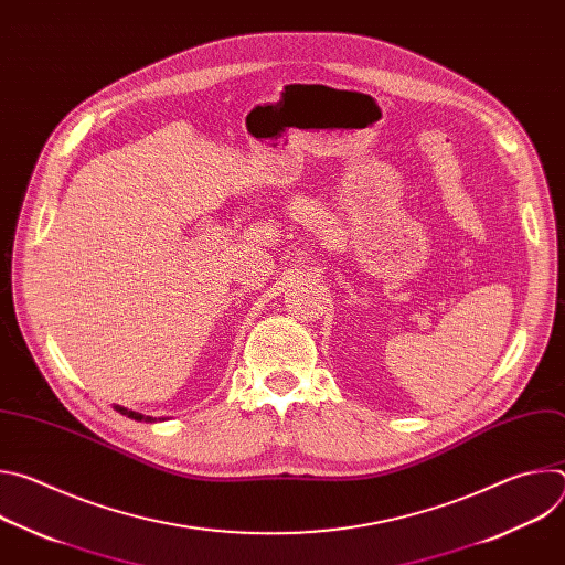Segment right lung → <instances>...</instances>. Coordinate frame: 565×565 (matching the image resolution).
<instances>
[{"label":"right lung","mask_w":565,"mask_h":565,"mask_svg":"<svg viewBox=\"0 0 565 565\" xmlns=\"http://www.w3.org/2000/svg\"><path fill=\"white\" fill-rule=\"evenodd\" d=\"M114 409H116V412H120L122 416L131 418V420H145V423H156V418H151V416H142V414H138V412H129V409H125V407H120V405H114ZM158 420H160V418H158Z\"/></svg>","instance_id":"right-lung-1"}]
</instances>
